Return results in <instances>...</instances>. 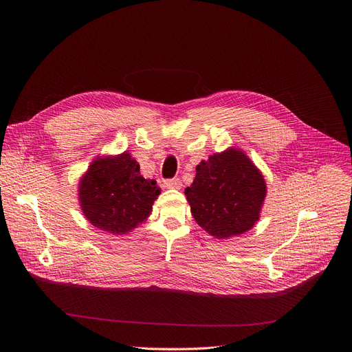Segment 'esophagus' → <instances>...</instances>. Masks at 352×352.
I'll return each mask as SVG.
<instances>
[{
  "instance_id": "34e87169",
  "label": "esophagus",
  "mask_w": 352,
  "mask_h": 352,
  "mask_svg": "<svg viewBox=\"0 0 352 352\" xmlns=\"http://www.w3.org/2000/svg\"><path fill=\"white\" fill-rule=\"evenodd\" d=\"M164 186L168 189H180L182 188V180L179 177H173V179H166L164 180Z\"/></svg>"
}]
</instances>
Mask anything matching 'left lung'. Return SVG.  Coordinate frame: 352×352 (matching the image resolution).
I'll return each instance as SVG.
<instances>
[{"instance_id":"8db88e82","label":"left lung","mask_w":352,"mask_h":352,"mask_svg":"<svg viewBox=\"0 0 352 352\" xmlns=\"http://www.w3.org/2000/svg\"><path fill=\"white\" fill-rule=\"evenodd\" d=\"M265 190L263 175L251 160L230 148L202 160L185 195L198 225L210 235L226 239L254 226Z\"/></svg>"}]
</instances>
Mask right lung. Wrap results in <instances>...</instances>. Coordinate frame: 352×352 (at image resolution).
<instances>
[{"label": "right lung", "instance_id": "add662e5", "mask_svg": "<svg viewBox=\"0 0 352 352\" xmlns=\"http://www.w3.org/2000/svg\"><path fill=\"white\" fill-rule=\"evenodd\" d=\"M158 195L155 180L141 176L140 164L129 153L95 160L79 184L85 217L113 235H123L142 223Z\"/></svg>", "mask_w": 352, "mask_h": 352}]
</instances>
